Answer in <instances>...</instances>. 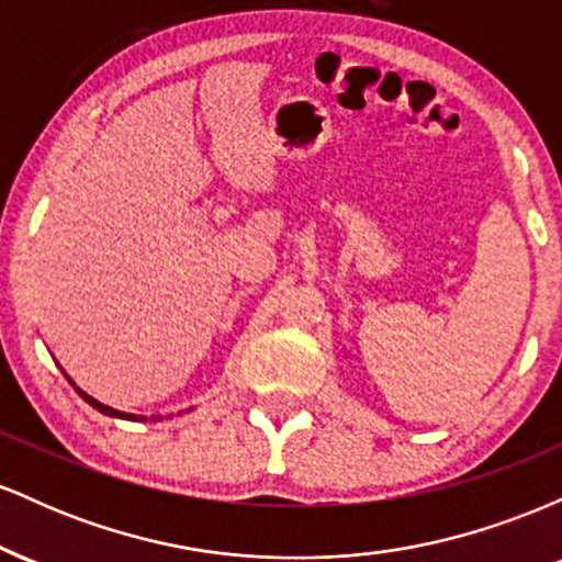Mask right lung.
Returning <instances> with one entry per match:
<instances>
[{"label": "right lung", "instance_id": "obj_1", "mask_svg": "<svg viewBox=\"0 0 562 562\" xmlns=\"http://www.w3.org/2000/svg\"><path fill=\"white\" fill-rule=\"evenodd\" d=\"M63 375H66V372H63ZM66 378H68V375H66ZM68 383L74 385L76 393H79V396L83 398V402H87L89 406H94V409H97V412H102V415H108V417H119V420H147V417H142V415H132V412H121V409H113V406H108V404L97 402L94 396H89L87 391H81L79 385H76L74 380H70V378H68ZM153 420H158V417H153Z\"/></svg>", "mask_w": 562, "mask_h": 562}]
</instances>
